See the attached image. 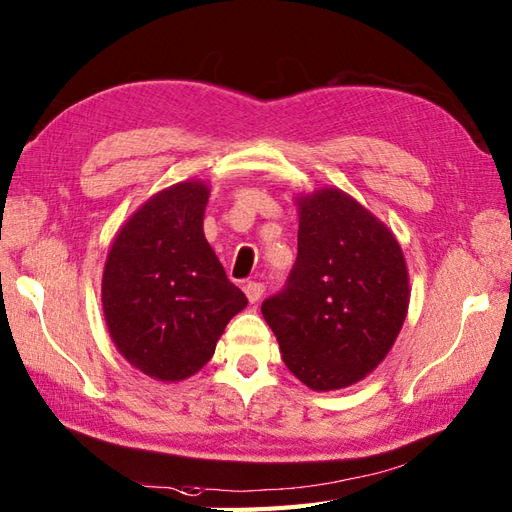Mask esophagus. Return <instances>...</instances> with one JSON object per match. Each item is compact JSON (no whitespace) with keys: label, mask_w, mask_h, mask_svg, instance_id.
I'll return each mask as SVG.
<instances>
[{"label":"esophagus","mask_w":512,"mask_h":512,"mask_svg":"<svg viewBox=\"0 0 512 512\" xmlns=\"http://www.w3.org/2000/svg\"><path fill=\"white\" fill-rule=\"evenodd\" d=\"M243 291L247 295V300L252 302V304H256L260 300V295H263V291H265V285H263V282H247V285L243 287Z\"/></svg>","instance_id":"esophagus-1"}]
</instances>
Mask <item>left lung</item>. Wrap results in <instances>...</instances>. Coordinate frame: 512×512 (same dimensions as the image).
<instances>
[{
  "instance_id": "8db88e82",
  "label": "left lung",
  "mask_w": 512,
  "mask_h": 512,
  "mask_svg": "<svg viewBox=\"0 0 512 512\" xmlns=\"http://www.w3.org/2000/svg\"><path fill=\"white\" fill-rule=\"evenodd\" d=\"M298 258L260 306L287 368L315 392L348 388L388 355L410 306L394 234L339 188L300 195Z\"/></svg>"
}]
</instances>
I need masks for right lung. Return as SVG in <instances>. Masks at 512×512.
<instances>
[{"label": "right lung", "instance_id": "obj_1", "mask_svg": "<svg viewBox=\"0 0 512 512\" xmlns=\"http://www.w3.org/2000/svg\"><path fill=\"white\" fill-rule=\"evenodd\" d=\"M210 188L197 179L160 190L120 227L102 271L109 335L133 368L184 381L214 355L247 306L203 234Z\"/></svg>", "mask_w": 512, "mask_h": 512}]
</instances>
